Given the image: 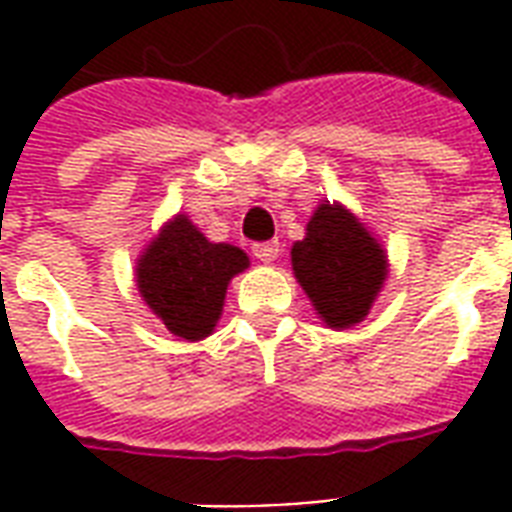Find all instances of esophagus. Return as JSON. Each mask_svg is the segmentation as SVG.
<instances>
[{
  "mask_svg": "<svg viewBox=\"0 0 512 512\" xmlns=\"http://www.w3.org/2000/svg\"><path fill=\"white\" fill-rule=\"evenodd\" d=\"M252 255L260 260V263H273L279 257V244L276 241H263V244H255L252 247Z\"/></svg>",
  "mask_w": 512,
  "mask_h": 512,
  "instance_id": "esophagus-1",
  "label": "esophagus"
}]
</instances>
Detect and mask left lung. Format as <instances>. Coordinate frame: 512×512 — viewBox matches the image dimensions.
Listing matches in <instances>:
<instances>
[{"label":"left lung","instance_id":"obj_1","mask_svg":"<svg viewBox=\"0 0 512 512\" xmlns=\"http://www.w3.org/2000/svg\"><path fill=\"white\" fill-rule=\"evenodd\" d=\"M292 273L330 330L368 317L389 276V255L373 230L341 201H322L292 244Z\"/></svg>","mask_w":512,"mask_h":512}]
</instances>
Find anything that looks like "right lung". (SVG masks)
Listing matches in <instances>:
<instances>
[{"label": "right lung", "mask_w": 512, "mask_h": 512, "mask_svg": "<svg viewBox=\"0 0 512 512\" xmlns=\"http://www.w3.org/2000/svg\"><path fill=\"white\" fill-rule=\"evenodd\" d=\"M249 268L244 249L214 244L185 212L163 222L136 257L134 279L144 306L182 341H204L222 317L233 276Z\"/></svg>", "instance_id": "1"}]
</instances>
